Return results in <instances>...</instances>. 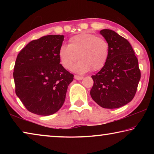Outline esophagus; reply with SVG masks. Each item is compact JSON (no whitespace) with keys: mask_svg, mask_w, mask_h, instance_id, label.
<instances>
[{"mask_svg":"<svg viewBox=\"0 0 154 154\" xmlns=\"http://www.w3.org/2000/svg\"><path fill=\"white\" fill-rule=\"evenodd\" d=\"M75 79L77 80H82L83 79V77L82 76H78V75H75Z\"/></svg>","mask_w":154,"mask_h":154,"instance_id":"obj_1","label":"esophagus"}]
</instances>
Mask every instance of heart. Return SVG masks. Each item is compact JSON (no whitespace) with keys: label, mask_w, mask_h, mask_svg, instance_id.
I'll list each match as a JSON object with an SVG mask.
<instances>
[{"label":"heart","mask_w":154,"mask_h":154,"mask_svg":"<svg viewBox=\"0 0 154 154\" xmlns=\"http://www.w3.org/2000/svg\"><path fill=\"white\" fill-rule=\"evenodd\" d=\"M109 55L110 45L106 38L85 32L72 36L69 45H62L58 50L60 61L64 69H71L77 58L79 60L72 67V71L78 73L103 69Z\"/></svg>","instance_id":"obj_1"}]
</instances>
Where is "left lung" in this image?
Segmentation results:
<instances>
[{"instance_id": "obj_1", "label": "left lung", "mask_w": 154, "mask_h": 154, "mask_svg": "<svg viewBox=\"0 0 154 154\" xmlns=\"http://www.w3.org/2000/svg\"><path fill=\"white\" fill-rule=\"evenodd\" d=\"M100 33L109 43L110 55L105 66L92 76L90 95L101 107L119 108L134 97L140 79L139 62L126 38L109 29Z\"/></svg>"}]
</instances>
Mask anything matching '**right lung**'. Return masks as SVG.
<instances>
[{
	"label": "right lung",
	"mask_w": 154,
	"mask_h": 154,
	"mask_svg": "<svg viewBox=\"0 0 154 154\" xmlns=\"http://www.w3.org/2000/svg\"><path fill=\"white\" fill-rule=\"evenodd\" d=\"M64 38L42 36L30 41L17 56L14 72L15 94L31 113L49 116L64 103L74 75L60 64L58 50Z\"/></svg>",
	"instance_id": "right-lung-1"
}]
</instances>
